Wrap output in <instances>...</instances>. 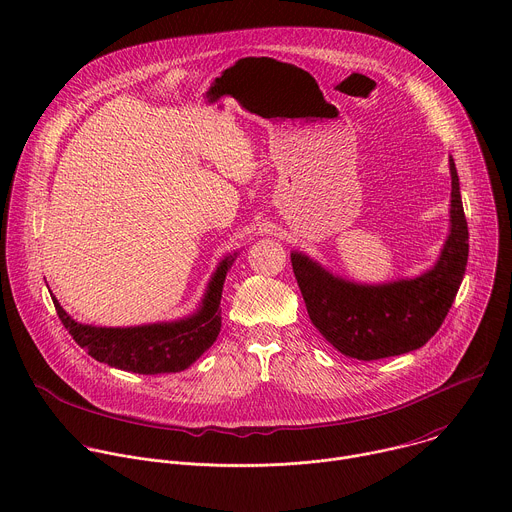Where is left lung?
<instances>
[{"label": "left lung", "instance_id": "1", "mask_svg": "<svg viewBox=\"0 0 512 512\" xmlns=\"http://www.w3.org/2000/svg\"><path fill=\"white\" fill-rule=\"evenodd\" d=\"M450 235L435 265L413 279L354 283L332 275L304 253H291L312 324L342 354L379 360L421 348L446 320L468 263V223L454 158Z\"/></svg>", "mask_w": 512, "mask_h": 512}]
</instances>
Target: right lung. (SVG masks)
Returning a JSON list of instances; mask_svg holds the SVG:
<instances>
[{"label": "right lung", "mask_w": 512, "mask_h": 512, "mask_svg": "<svg viewBox=\"0 0 512 512\" xmlns=\"http://www.w3.org/2000/svg\"><path fill=\"white\" fill-rule=\"evenodd\" d=\"M237 255V253H235ZM235 255L218 263L196 314L176 320L131 328H99L72 320L52 296L56 314L68 334L95 360L139 375L180 373L212 346L221 332L223 285Z\"/></svg>", "instance_id": "right-lung-1"}]
</instances>
